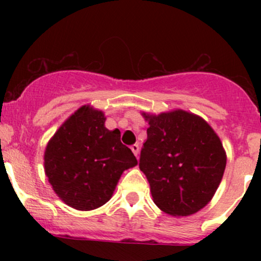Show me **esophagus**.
<instances>
[{"label": "esophagus", "instance_id": "1", "mask_svg": "<svg viewBox=\"0 0 261 261\" xmlns=\"http://www.w3.org/2000/svg\"><path fill=\"white\" fill-rule=\"evenodd\" d=\"M131 151H133V152H134V154L136 155V157H137V155H139V153H140V146H139V145H136V143H135V145L131 146Z\"/></svg>", "mask_w": 261, "mask_h": 261}]
</instances>
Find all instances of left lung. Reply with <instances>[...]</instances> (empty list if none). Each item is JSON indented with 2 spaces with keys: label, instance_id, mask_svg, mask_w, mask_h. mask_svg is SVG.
<instances>
[{
  "label": "left lung",
  "instance_id": "left-lung-1",
  "mask_svg": "<svg viewBox=\"0 0 261 261\" xmlns=\"http://www.w3.org/2000/svg\"><path fill=\"white\" fill-rule=\"evenodd\" d=\"M141 115L148 122L140 169L153 202L170 216H190L211 201L226 169L227 155L215 130L182 109Z\"/></svg>",
  "mask_w": 261,
  "mask_h": 261
}]
</instances>
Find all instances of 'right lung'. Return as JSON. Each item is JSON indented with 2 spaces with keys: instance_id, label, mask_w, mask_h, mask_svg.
I'll return each instance as SVG.
<instances>
[{
  "instance_id": "right-lung-1",
  "label": "right lung",
  "mask_w": 261,
  "mask_h": 261,
  "mask_svg": "<svg viewBox=\"0 0 261 261\" xmlns=\"http://www.w3.org/2000/svg\"><path fill=\"white\" fill-rule=\"evenodd\" d=\"M104 112L91 104L68 116L47 142L45 175L55 194L70 207L91 211L113 196L124 170L137 166L120 131L108 130Z\"/></svg>"
}]
</instances>
